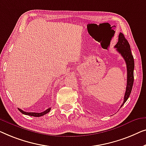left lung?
Here are the masks:
<instances>
[{
    "label": "left lung",
    "mask_w": 146,
    "mask_h": 146,
    "mask_svg": "<svg viewBox=\"0 0 146 146\" xmlns=\"http://www.w3.org/2000/svg\"><path fill=\"white\" fill-rule=\"evenodd\" d=\"M115 48H116L117 52L123 57L126 63L127 67V85L126 92H125L124 102L120 107L124 105L132 91L133 83H134V57L130 50V46L124 34L120 33L118 36V42L115 45Z\"/></svg>",
    "instance_id": "8db88e82"
}]
</instances>
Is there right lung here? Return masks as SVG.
<instances>
[{"label":"right lung","mask_w":146,"mask_h":146,"mask_svg":"<svg viewBox=\"0 0 146 146\" xmlns=\"http://www.w3.org/2000/svg\"><path fill=\"white\" fill-rule=\"evenodd\" d=\"M18 110H19V111H20V112H22V113L23 114L28 115V116H35V117H40V116H44V115L46 114L47 113H48V112L50 111L51 108H48V109L45 110V111L42 112H40V113H38V112H24V110L20 109V108H18Z\"/></svg>","instance_id":"right-lung-1"}]
</instances>
